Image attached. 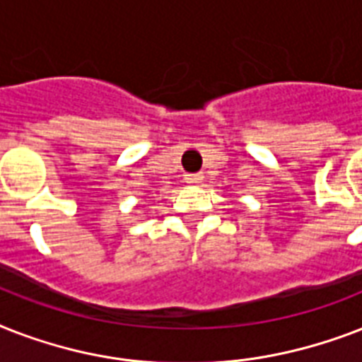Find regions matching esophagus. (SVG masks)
Segmentation results:
<instances>
[{
  "label": "esophagus",
  "mask_w": 362,
  "mask_h": 362,
  "mask_svg": "<svg viewBox=\"0 0 362 362\" xmlns=\"http://www.w3.org/2000/svg\"><path fill=\"white\" fill-rule=\"evenodd\" d=\"M186 182L187 184H192V186H195V184H201V182H203V175H187Z\"/></svg>",
  "instance_id": "34e87169"
}]
</instances>
